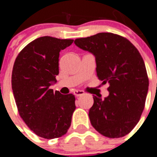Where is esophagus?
I'll return each instance as SVG.
<instances>
[{"label":"esophagus","instance_id":"1","mask_svg":"<svg viewBox=\"0 0 157 157\" xmlns=\"http://www.w3.org/2000/svg\"><path fill=\"white\" fill-rule=\"evenodd\" d=\"M73 94L74 95L77 96V97H79V96H81V95H84L85 94L84 91H80V90H75V91H73Z\"/></svg>","mask_w":157,"mask_h":157}]
</instances>
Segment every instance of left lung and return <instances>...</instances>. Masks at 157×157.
<instances>
[{
    "mask_svg": "<svg viewBox=\"0 0 157 157\" xmlns=\"http://www.w3.org/2000/svg\"><path fill=\"white\" fill-rule=\"evenodd\" d=\"M74 43L95 56L97 76L109 84L108 97L93 96L91 125L108 138L125 136L140 120L149 88L142 56L127 38L112 33L77 38Z\"/></svg>",
    "mask_w": 157,
    "mask_h": 157,
    "instance_id": "left-lung-1",
    "label": "left lung"
}]
</instances>
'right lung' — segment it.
<instances>
[{
	"label": "right lung",
	"mask_w": 157,
	"mask_h": 157,
	"mask_svg": "<svg viewBox=\"0 0 157 157\" xmlns=\"http://www.w3.org/2000/svg\"><path fill=\"white\" fill-rule=\"evenodd\" d=\"M72 39L41 36L18 55L12 74L14 98L21 118L36 135L47 139L62 137L71 125L75 96L50 89L59 74L60 51Z\"/></svg>",
	"instance_id": "1"
}]
</instances>
